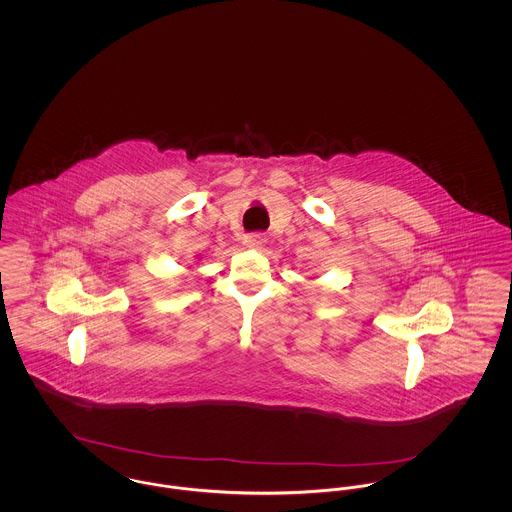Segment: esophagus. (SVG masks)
I'll return each instance as SVG.
<instances>
[{"label": "esophagus", "instance_id": "obj_1", "mask_svg": "<svg viewBox=\"0 0 512 512\" xmlns=\"http://www.w3.org/2000/svg\"><path fill=\"white\" fill-rule=\"evenodd\" d=\"M265 242H267V240H265L261 234H251V236L245 238V245L251 247V249H261V247L265 245Z\"/></svg>", "mask_w": 512, "mask_h": 512}]
</instances>
